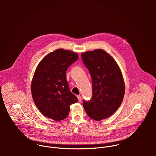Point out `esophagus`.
I'll use <instances>...</instances> for the list:
<instances>
[{"label": "esophagus", "mask_w": 156, "mask_h": 156, "mask_svg": "<svg viewBox=\"0 0 156 156\" xmlns=\"http://www.w3.org/2000/svg\"><path fill=\"white\" fill-rule=\"evenodd\" d=\"M77 98H78V101H79V102H80V101H81V99H82L81 96L80 95H78V96H77Z\"/></svg>", "instance_id": "obj_1"}]
</instances>
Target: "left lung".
I'll use <instances>...</instances> for the list:
<instances>
[{"mask_svg":"<svg viewBox=\"0 0 156 156\" xmlns=\"http://www.w3.org/2000/svg\"><path fill=\"white\" fill-rule=\"evenodd\" d=\"M84 64L90 72L93 96L83 105L91 119L100 121L114 114L124 98L125 86L121 70L114 58L102 49L81 54Z\"/></svg>","mask_w":156,"mask_h":156,"instance_id":"1","label":"left lung"}]
</instances>
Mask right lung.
<instances>
[{"label": "right lung", "mask_w": 156, "mask_h": 156, "mask_svg": "<svg viewBox=\"0 0 156 156\" xmlns=\"http://www.w3.org/2000/svg\"><path fill=\"white\" fill-rule=\"evenodd\" d=\"M78 59L77 53L58 49L44 57L37 66L31 82L33 101L42 115L55 121L67 117L70 105L78 101L66 78L69 66Z\"/></svg>", "instance_id": "add662e5"}]
</instances>
